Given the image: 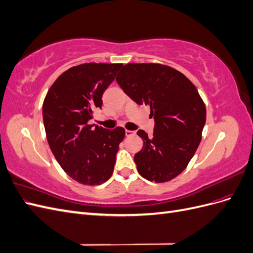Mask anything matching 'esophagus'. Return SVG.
Here are the masks:
<instances>
[{"label":"esophagus","mask_w":253,"mask_h":253,"mask_svg":"<svg viewBox=\"0 0 253 253\" xmlns=\"http://www.w3.org/2000/svg\"><path fill=\"white\" fill-rule=\"evenodd\" d=\"M135 135V132L134 131H129V129H126V136L128 137V136H133Z\"/></svg>","instance_id":"34e87169"}]
</instances>
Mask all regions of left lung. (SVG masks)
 Instances as JSON below:
<instances>
[{
    "instance_id": "1",
    "label": "left lung",
    "mask_w": 253,
    "mask_h": 253,
    "mask_svg": "<svg viewBox=\"0 0 253 253\" xmlns=\"http://www.w3.org/2000/svg\"><path fill=\"white\" fill-rule=\"evenodd\" d=\"M116 81L137 103L150 106L155 126L152 138L137 132L143 147L134 156L139 174L166 182L186 169L202 140L206 106L194 84L168 65L128 63Z\"/></svg>"
}]
</instances>
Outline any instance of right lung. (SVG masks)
Returning a JSON list of instances; mask_svg holds the SVG:
<instances>
[{"instance_id": "1", "label": "right lung", "mask_w": 253, "mask_h": 253, "mask_svg": "<svg viewBox=\"0 0 253 253\" xmlns=\"http://www.w3.org/2000/svg\"><path fill=\"white\" fill-rule=\"evenodd\" d=\"M121 63H84L68 68L52 83L43 102V122L49 148L64 172L82 185L96 186L114 171L126 131L89 125L102 95Z\"/></svg>"}]
</instances>
